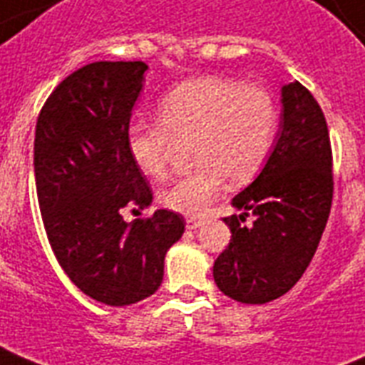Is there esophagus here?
I'll use <instances>...</instances> for the list:
<instances>
[{"instance_id":"obj_1","label":"esophagus","mask_w":365,"mask_h":365,"mask_svg":"<svg viewBox=\"0 0 365 365\" xmlns=\"http://www.w3.org/2000/svg\"><path fill=\"white\" fill-rule=\"evenodd\" d=\"M201 224H202L201 218H195V216H187V218H185V226H187V230H197Z\"/></svg>"}]
</instances>
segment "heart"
Returning a JSON list of instances; mask_svg holds the SVG:
<instances>
[{"label":"heart","instance_id":"obj_1","mask_svg":"<svg viewBox=\"0 0 365 365\" xmlns=\"http://www.w3.org/2000/svg\"><path fill=\"white\" fill-rule=\"evenodd\" d=\"M279 130L274 96L258 83L224 76L183 82L158 101V120H133L126 145L133 164L149 178H163L176 141H193L197 164L160 193L174 212L201 214L227 178L245 183L266 163Z\"/></svg>","mask_w":365,"mask_h":365}]
</instances>
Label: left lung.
<instances>
[{"label":"left lung","mask_w":365,"mask_h":365,"mask_svg":"<svg viewBox=\"0 0 365 365\" xmlns=\"http://www.w3.org/2000/svg\"><path fill=\"white\" fill-rule=\"evenodd\" d=\"M283 120L255 182L233 197L241 214L224 218L232 239L214 262L222 293L264 304L299 282L329 218L333 153L324 110L300 82L283 86ZM250 217L252 225H245Z\"/></svg>","instance_id":"1"}]
</instances>
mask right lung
<instances>
[{"label":"right lung","instance_id":"right-lung-1","mask_svg":"<svg viewBox=\"0 0 365 365\" xmlns=\"http://www.w3.org/2000/svg\"><path fill=\"white\" fill-rule=\"evenodd\" d=\"M147 65L97 61L51 91L36 122L34 176L41 220L61 268L82 293L108 306L151 297L163 283L166 250L183 235L182 214L147 208L153 191L126 145Z\"/></svg>","mask_w":365,"mask_h":365}]
</instances>
